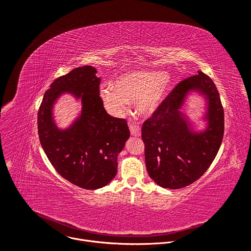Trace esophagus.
<instances>
[{
	"label": "esophagus",
	"instance_id": "1",
	"mask_svg": "<svg viewBox=\"0 0 251 251\" xmlns=\"http://www.w3.org/2000/svg\"><path fill=\"white\" fill-rule=\"evenodd\" d=\"M129 129H130L132 136H135V137L141 136V129L135 122H133V121L129 122Z\"/></svg>",
	"mask_w": 251,
	"mask_h": 251
}]
</instances>
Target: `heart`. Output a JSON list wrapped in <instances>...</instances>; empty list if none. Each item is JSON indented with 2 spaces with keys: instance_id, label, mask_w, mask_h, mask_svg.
Returning <instances> with one entry per match:
<instances>
[{
  "instance_id": "1",
  "label": "heart",
  "mask_w": 251,
  "mask_h": 251,
  "mask_svg": "<svg viewBox=\"0 0 251 251\" xmlns=\"http://www.w3.org/2000/svg\"><path fill=\"white\" fill-rule=\"evenodd\" d=\"M172 85L171 77L162 73L139 70L120 76L114 87L101 90V98L113 114H121L128 102L138 101L141 113L152 115L168 95Z\"/></svg>"
}]
</instances>
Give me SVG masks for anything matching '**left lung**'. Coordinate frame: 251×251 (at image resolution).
Here are the masks:
<instances>
[{"label": "left lung", "mask_w": 251, "mask_h": 251, "mask_svg": "<svg viewBox=\"0 0 251 251\" xmlns=\"http://www.w3.org/2000/svg\"><path fill=\"white\" fill-rule=\"evenodd\" d=\"M201 92L208 100L207 129H189L179 111L186 94ZM225 113L220 93L212 79L199 71L177 83L158 109L142 126L145 162L149 176L162 188L176 190L200 178L216 158L223 142Z\"/></svg>", "instance_id": "1"}]
</instances>
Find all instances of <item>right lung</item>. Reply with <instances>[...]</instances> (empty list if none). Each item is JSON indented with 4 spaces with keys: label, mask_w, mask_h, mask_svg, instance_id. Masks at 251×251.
<instances>
[{
    "label": "right lung",
    "mask_w": 251,
    "mask_h": 251,
    "mask_svg": "<svg viewBox=\"0 0 251 251\" xmlns=\"http://www.w3.org/2000/svg\"><path fill=\"white\" fill-rule=\"evenodd\" d=\"M96 73L85 65L56 78L46 91L38 113L40 141L48 159L65 180L85 190L100 189L113 180L118 154L130 137L127 121L105 111ZM64 92L80 98L83 110L69 128L59 130L52 107Z\"/></svg>",
    "instance_id": "add662e5"
}]
</instances>
